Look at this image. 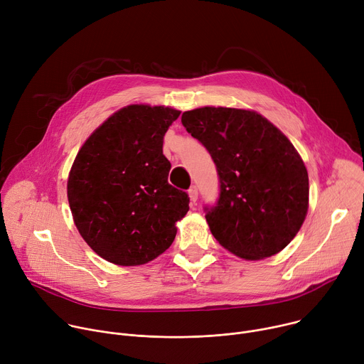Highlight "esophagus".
I'll return each instance as SVG.
<instances>
[{"label": "esophagus", "mask_w": 364, "mask_h": 364, "mask_svg": "<svg viewBox=\"0 0 364 364\" xmlns=\"http://www.w3.org/2000/svg\"><path fill=\"white\" fill-rule=\"evenodd\" d=\"M188 196H190V200H191L193 203H196V201H197L198 191H197V187H196V186H191V187H190V190H188Z\"/></svg>", "instance_id": "obj_1"}]
</instances>
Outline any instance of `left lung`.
Masks as SVG:
<instances>
[{
    "mask_svg": "<svg viewBox=\"0 0 364 364\" xmlns=\"http://www.w3.org/2000/svg\"><path fill=\"white\" fill-rule=\"evenodd\" d=\"M181 124L209 151L219 176V198L205 205L216 240L255 261L281 252L308 210V173L291 141L253 111L204 107Z\"/></svg>",
    "mask_w": 364,
    "mask_h": 364,
    "instance_id": "left-lung-1",
    "label": "left lung"
}]
</instances>
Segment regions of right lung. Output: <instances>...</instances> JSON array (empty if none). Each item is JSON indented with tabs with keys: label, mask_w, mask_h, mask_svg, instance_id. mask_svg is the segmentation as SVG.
Instances as JSON below:
<instances>
[{
	"label": "right lung",
	"mask_w": 364,
	"mask_h": 364,
	"mask_svg": "<svg viewBox=\"0 0 364 364\" xmlns=\"http://www.w3.org/2000/svg\"><path fill=\"white\" fill-rule=\"evenodd\" d=\"M180 117L166 107L129 105L103 122L82 145L68 180L75 225L108 262L146 264L166 252L188 194L168 183L164 135Z\"/></svg>",
	"instance_id": "1"
}]
</instances>
